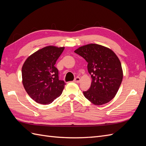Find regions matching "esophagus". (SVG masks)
<instances>
[{"mask_svg": "<svg viewBox=\"0 0 146 146\" xmlns=\"http://www.w3.org/2000/svg\"><path fill=\"white\" fill-rule=\"evenodd\" d=\"M74 82H76V83H79V82H80V78L78 77H76V78H75Z\"/></svg>", "mask_w": 146, "mask_h": 146, "instance_id": "34e87169", "label": "esophagus"}]
</instances>
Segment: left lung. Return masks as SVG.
Masks as SVG:
<instances>
[{"instance_id":"obj_1","label":"left lung","mask_w":146,"mask_h":146,"mask_svg":"<svg viewBox=\"0 0 146 146\" xmlns=\"http://www.w3.org/2000/svg\"><path fill=\"white\" fill-rule=\"evenodd\" d=\"M88 62L92 78L90 89L83 94L96 105L107 104L119 90L123 78L121 61L112 50L96 44L81 46L74 51Z\"/></svg>"}]
</instances>
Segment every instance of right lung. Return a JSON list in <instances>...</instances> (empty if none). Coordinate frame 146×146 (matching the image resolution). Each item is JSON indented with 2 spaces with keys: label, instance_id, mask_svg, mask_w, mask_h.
Returning <instances> with one entry per match:
<instances>
[{
  "label": "right lung",
  "instance_id": "obj_1",
  "mask_svg": "<svg viewBox=\"0 0 146 146\" xmlns=\"http://www.w3.org/2000/svg\"><path fill=\"white\" fill-rule=\"evenodd\" d=\"M64 49V47L46 46L25 61L22 68L23 85L37 103L50 104L62 93L66 83L59 79L55 64Z\"/></svg>",
  "mask_w": 146,
  "mask_h": 146
}]
</instances>
